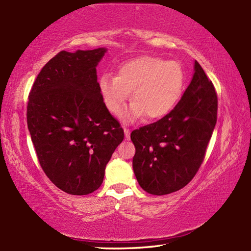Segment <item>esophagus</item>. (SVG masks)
I'll use <instances>...</instances> for the list:
<instances>
[{"label":"esophagus","mask_w":251,"mask_h":251,"mask_svg":"<svg viewBox=\"0 0 251 251\" xmlns=\"http://www.w3.org/2000/svg\"><path fill=\"white\" fill-rule=\"evenodd\" d=\"M124 134H125V138H126V139H129L130 131H129L128 128H126V127H124Z\"/></svg>","instance_id":"34e87169"}]
</instances>
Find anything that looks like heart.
<instances>
[{"instance_id": "1", "label": "heart", "mask_w": 251, "mask_h": 251, "mask_svg": "<svg viewBox=\"0 0 251 251\" xmlns=\"http://www.w3.org/2000/svg\"><path fill=\"white\" fill-rule=\"evenodd\" d=\"M184 82V70L178 61L141 56L125 62L117 71V76L103 74L98 86L112 114L120 113L132 90L134 101L122 119L134 122L145 114L148 120L168 114L180 99Z\"/></svg>"}]
</instances>
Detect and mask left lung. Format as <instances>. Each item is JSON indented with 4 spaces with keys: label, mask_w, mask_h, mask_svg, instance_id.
Wrapping results in <instances>:
<instances>
[{
    "label": "left lung",
    "mask_w": 251,
    "mask_h": 251,
    "mask_svg": "<svg viewBox=\"0 0 251 251\" xmlns=\"http://www.w3.org/2000/svg\"><path fill=\"white\" fill-rule=\"evenodd\" d=\"M214 85L195 60L194 74L177 105L163 119L131 132L138 183L153 195L184 188L194 178L217 123Z\"/></svg>",
    "instance_id": "8db88e82"
}]
</instances>
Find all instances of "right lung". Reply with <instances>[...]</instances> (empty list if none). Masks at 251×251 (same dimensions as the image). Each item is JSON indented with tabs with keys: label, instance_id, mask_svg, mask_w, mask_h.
<instances>
[{
	"label": "right lung",
	"instance_id": "right-lung-1",
	"mask_svg": "<svg viewBox=\"0 0 251 251\" xmlns=\"http://www.w3.org/2000/svg\"><path fill=\"white\" fill-rule=\"evenodd\" d=\"M106 49L62 50L37 75L29 94L26 123L42 169L72 195L93 193L124 130L103 102L98 63Z\"/></svg>",
	"mask_w": 251,
	"mask_h": 251
}]
</instances>
